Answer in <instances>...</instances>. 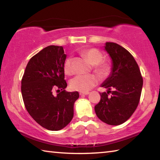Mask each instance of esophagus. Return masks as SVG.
Masks as SVG:
<instances>
[{
    "label": "esophagus",
    "instance_id": "esophagus-1",
    "mask_svg": "<svg viewBox=\"0 0 160 160\" xmlns=\"http://www.w3.org/2000/svg\"><path fill=\"white\" fill-rule=\"evenodd\" d=\"M89 92H80V95H88V94H89Z\"/></svg>",
    "mask_w": 160,
    "mask_h": 160
}]
</instances>
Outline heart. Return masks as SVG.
I'll return each instance as SVG.
<instances>
[{
	"label": "heart",
	"mask_w": 160,
	"mask_h": 160,
	"mask_svg": "<svg viewBox=\"0 0 160 160\" xmlns=\"http://www.w3.org/2000/svg\"><path fill=\"white\" fill-rule=\"evenodd\" d=\"M84 56L89 62L94 66V70L102 78L107 77L111 71V66L107 62H102L103 55L96 48H90L83 53ZM64 72L66 75H71L72 69L71 68V61L70 58L66 59L63 66ZM98 82V78L96 75H79L74 77L70 81V86L72 90L87 92L90 90Z\"/></svg>",
	"instance_id": "b5f03b06"
}]
</instances>
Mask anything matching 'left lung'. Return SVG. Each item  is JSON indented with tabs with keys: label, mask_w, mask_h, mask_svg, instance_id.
Wrapping results in <instances>:
<instances>
[{
	"label": "left lung",
	"mask_w": 160,
	"mask_h": 160,
	"mask_svg": "<svg viewBox=\"0 0 160 160\" xmlns=\"http://www.w3.org/2000/svg\"><path fill=\"white\" fill-rule=\"evenodd\" d=\"M104 50L112 58V71L101 85L107 89V92L100 93L101 99L94 110L103 122L118 126L128 120L136 109L143 80L138 65L126 48L116 43L106 42Z\"/></svg>",
	"instance_id": "1"
}]
</instances>
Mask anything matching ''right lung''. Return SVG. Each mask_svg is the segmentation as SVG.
Returning <instances> with one entry per match:
<instances>
[{
	"instance_id": "right-lung-1",
	"label": "right lung",
	"mask_w": 160,
	"mask_h": 160,
	"mask_svg": "<svg viewBox=\"0 0 160 160\" xmlns=\"http://www.w3.org/2000/svg\"><path fill=\"white\" fill-rule=\"evenodd\" d=\"M63 47L48 46L32 57L21 82L24 104L34 120L49 131L65 128L73 117L78 92H66ZM59 93L54 96L53 90Z\"/></svg>"
}]
</instances>
